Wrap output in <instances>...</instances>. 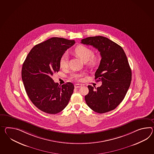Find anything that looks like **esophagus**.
Here are the masks:
<instances>
[{
  "label": "esophagus",
  "mask_w": 154,
  "mask_h": 154,
  "mask_svg": "<svg viewBox=\"0 0 154 154\" xmlns=\"http://www.w3.org/2000/svg\"><path fill=\"white\" fill-rule=\"evenodd\" d=\"M81 87V85H79V84H75V88H79Z\"/></svg>",
  "instance_id": "1"
}]
</instances>
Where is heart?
<instances>
[{
  "label": "heart",
  "instance_id": "obj_1",
  "mask_svg": "<svg viewBox=\"0 0 154 154\" xmlns=\"http://www.w3.org/2000/svg\"><path fill=\"white\" fill-rule=\"evenodd\" d=\"M74 52L84 62L88 61V65L91 67H95L99 63V58L94 56L93 50L86 45H77L74 49ZM68 65V56L66 53H64L60 57V66L61 68H65ZM84 74L82 73H72L70 79L79 81L82 79Z\"/></svg>",
  "mask_w": 154,
  "mask_h": 154
}]
</instances>
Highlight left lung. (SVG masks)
I'll use <instances>...</instances> for the list:
<instances>
[{"instance_id":"1","label":"left lung","mask_w":154,"mask_h":154,"mask_svg":"<svg viewBox=\"0 0 154 154\" xmlns=\"http://www.w3.org/2000/svg\"><path fill=\"white\" fill-rule=\"evenodd\" d=\"M81 43L92 45L101 56L94 75L102 83L97 88L88 86L89 92L85 97L87 105L99 113L112 111L122 101L131 84V69L126 55L120 45L102 36L83 39Z\"/></svg>"}]
</instances>
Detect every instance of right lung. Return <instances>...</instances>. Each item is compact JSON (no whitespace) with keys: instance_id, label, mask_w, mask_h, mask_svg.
Returning <instances> with one entry per match:
<instances>
[{"instance_id":"right-lung-1","label":"right lung","mask_w":154,"mask_h":154,"mask_svg":"<svg viewBox=\"0 0 154 154\" xmlns=\"http://www.w3.org/2000/svg\"><path fill=\"white\" fill-rule=\"evenodd\" d=\"M75 43L74 40L51 38L33 47L23 64L22 78L26 94L44 112H60L73 92V83L60 86L54 82L52 76L60 71V57Z\"/></svg>"}]
</instances>
